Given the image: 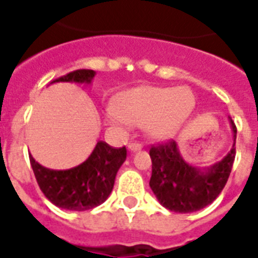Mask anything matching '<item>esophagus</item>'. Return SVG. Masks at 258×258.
<instances>
[{
    "mask_svg": "<svg viewBox=\"0 0 258 258\" xmlns=\"http://www.w3.org/2000/svg\"><path fill=\"white\" fill-rule=\"evenodd\" d=\"M142 143H138V142H133V143H130L128 145V150L131 151V153H137V151H139V150H142Z\"/></svg>",
    "mask_w": 258,
    "mask_h": 258,
    "instance_id": "obj_1",
    "label": "esophagus"
}]
</instances>
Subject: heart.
Returning <instances> with one entry per match:
<instances>
[{
	"mask_svg": "<svg viewBox=\"0 0 258 258\" xmlns=\"http://www.w3.org/2000/svg\"><path fill=\"white\" fill-rule=\"evenodd\" d=\"M194 104V96L186 88L141 87L123 95L122 117H115L130 124L147 125L153 138L169 139L190 116Z\"/></svg>",
	"mask_w": 258,
	"mask_h": 258,
	"instance_id": "heart-1",
	"label": "heart"
}]
</instances>
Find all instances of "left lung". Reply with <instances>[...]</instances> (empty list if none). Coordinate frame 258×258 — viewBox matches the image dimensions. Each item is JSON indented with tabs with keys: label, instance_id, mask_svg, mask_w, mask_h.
Masks as SVG:
<instances>
[{
	"label": "left lung",
	"instance_id": "obj_1",
	"mask_svg": "<svg viewBox=\"0 0 258 258\" xmlns=\"http://www.w3.org/2000/svg\"><path fill=\"white\" fill-rule=\"evenodd\" d=\"M233 147L224 159L200 169L184 162L175 141L153 146L150 187L163 208L175 213H192L210 205L228 182L236 157L237 128L230 119Z\"/></svg>",
	"mask_w": 258,
	"mask_h": 258
}]
</instances>
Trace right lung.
<instances>
[{
  "label": "right lung",
  "mask_w": 258,
  "mask_h": 258,
  "mask_svg": "<svg viewBox=\"0 0 258 258\" xmlns=\"http://www.w3.org/2000/svg\"><path fill=\"white\" fill-rule=\"evenodd\" d=\"M96 72L78 70L56 79L53 83L91 84ZM127 158L125 147L113 149L105 142H97L82 165L68 170L46 169L29 155L34 176L44 196L57 208L84 212L101 205L109 197L116 174Z\"/></svg>",
  "instance_id": "add662e5"
}]
</instances>
